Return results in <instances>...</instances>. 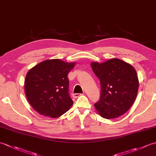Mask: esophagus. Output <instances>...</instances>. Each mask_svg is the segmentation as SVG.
<instances>
[{
    "instance_id": "esophagus-1",
    "label": "esophagus",
    "mask_w": 156,
    "mask_h": 156,
    "mask_svg": "<svg viewBox=\"0 0 156 156\" xmlns=\"http://www.w3.org/2000/svg\"><path fill=\"white\" fill-rule=\"evenodd\" d=\"M81 95H82V94H80V93H75V94H72V97H74V98H78V97H80V96H81Z\"/></svg>"
}]
</instances>
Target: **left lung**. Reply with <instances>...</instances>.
Masks as SVG:
<instances>
[{"label": "left lung", "mask_w": 156, "mask_h": 156, "mask_svg": "<svg viewBox=\"0 0 156 156\" xmlns=\"http://www.w3.org/2000/svg\"><path fill=\"white\" fill-rule=\"evenodd\" d=\"M91 67L101 82L100 99L94 104L98 113L107 119L125 113L137 94L139 80L134 68L116 58L102 64L92 62Z\"/></svg>", "instance_id": "8db88e82"}]
</instances>
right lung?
Listing matches in <instances>:
<instances>
[{
	"label": "right lung",
	"mask_w": 156,
	"mask_h": 156,
	"mask_svg": "<svg viewBox=\"0 0 156 156\" xmlns=\"http://www.w3.org/2000/svg\"><path fill=\"white\" fill-rule=\"evenodd\" d=\"M75 63L48 59L28 72L25 91L29 104L39 114L51 118L64 114L73 105L68 74Z\"/></svg>",
	"instance_id": "obj_1"
}]
</instances>
